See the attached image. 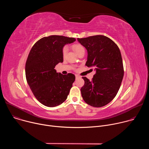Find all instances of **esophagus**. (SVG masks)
Listing matches in <instances>:
<instances>
[{
    "label": "esophagus",
    "instance_id": "34e87169",
    "mask_svg": "<svg viewBox=\"0 0 149 149\" xmlns=\"http://www.w3.org/2000/svg\"><path fill=\"white\" fill-rule=\"evenodd\" d=\"M75 78H79V76L78 75H75Z\"/></svg>",
    "mask_w": 149,
    "mask_h": 149
}]
</instances>
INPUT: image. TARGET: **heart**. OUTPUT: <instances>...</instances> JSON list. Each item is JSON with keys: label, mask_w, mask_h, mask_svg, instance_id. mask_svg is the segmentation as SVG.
<instances>
[{"label": "heart", "mask_w": 149, "mask_h": 149, "mask_svg": "<svg viewBox=\"0 0 149 149\" xmlns=\"http://www.w3.org/2000/svg\"><path fill=\"white\" fill-rule=\"evenodd\" d=\"M72 48L75 51V52L78 55H79L81 53L85 52L84 47L80 44H75L73 45ZM68 49L67 46H65L63 47L62 50V56L63 57L65 56V55H67V54L68 52Z\"/></svg>", "instance_id": "obj_1"}]
</instances>
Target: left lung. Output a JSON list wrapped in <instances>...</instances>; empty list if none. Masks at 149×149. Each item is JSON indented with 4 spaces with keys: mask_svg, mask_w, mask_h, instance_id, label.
<instances>
[{
    "mask_svg": "<svg viewBox=\"0 0 149 149\" xmlns=\"http://www.w3.org/2000/svg\"><path fill=\"white\" fill-rule=\"evenodd\" d=\"M88 52L86 65L94 67L96 73L90 81L82 77L84 86L81 88L83 100L94 107L111 102L117 95L124 76L120 51L114 41L104 35L77 38Z\"/></svg>",
    "mask_w": 149,
    "mask_h": 149,
    "instance_id": "8db88e82",
    "label": "left lung"
}]
</instances>
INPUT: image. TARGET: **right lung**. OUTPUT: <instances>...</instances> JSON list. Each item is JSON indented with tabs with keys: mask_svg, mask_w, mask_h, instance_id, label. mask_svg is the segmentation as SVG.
Segmentation results:
<instances>
[{
	"mask_svg": "<svg viewBox=\"0 0 149 149\" xmlns=\"http://www.w3.org/2000/svg\"><path fill=\"white\" fill-rule=\"evenodd\" d=\"M75 40L74 38L51 35L40 39L30 51L25 65L26 81L35 98L47 107L64 102L72 87L75 75H62L54 68L63 62V46Z\"/></svg>",
	"mask_w": 149,
	"mask_h": 149,
	"instance_id": "1",
	"label": "right lung"
}]
</instances>
